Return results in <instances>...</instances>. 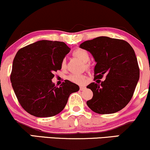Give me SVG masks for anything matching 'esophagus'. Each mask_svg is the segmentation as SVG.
Returning a JSON list of instances; mask_svg holds the SVG:
<instances>
[{
    "label": "esophagus",
    "instance_id": "obj_1",
    "mask_svg": "<svg viewBox=\"0 0 150 150\" xmlns=\"http://www.w3.org/2000/svg\"><path fill=\"white\" fill-rule=\"evenodd\" d=\"M85 88H86V87H85V86H80V87H79V90H80V91H84Z\"/></svg>",
    "mask_w": 150,
    "mask_h": 150
}]
</instances>
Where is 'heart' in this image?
<instances>
[{"instance_id":"1","label":"heart","mask_w":150,"mask_h":150,"mask_svg":"<svg viewBox=\"0 0 150 150\" xmlns=\"http://www.w3.org/2000/svg\"><path fill=\"white\" fill-rule=\"evenodd\" d=\"M73 55L76 57L80 59L83 63H84V68L87 70L91 69V65L88 62L90 60V54L88 52L83 48H77L76 50L73 51ZM66 67V60L65 58H64L61 62V68L62 69H64ZM68 79L72 82L75 83L77 84H83L86 81V77L84 75L82 74H76L73 73L69 75Z\"/></svg>"}]
</instances>
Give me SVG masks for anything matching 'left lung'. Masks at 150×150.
I'll list each match as a JSON object with an SVG mask.
<instances>
[{
    "instance_id": "8db88e82",
    "label": "left lung",
    "mask_w": 150,
    "mask_h": 150,
    "mask_svg": "<svg viewBox=\"0 0 150 150\" xmlns=\"http://www.w3.org/2000/svg\"><path fill=\"white\" fill-rule=\"evenodd\" d=\"M92 54L96 62L94 80L87 86L93 91L92 99L86 102L94 112L109 114L120 111L133 96L140 69L134 49L122 39L99 37L79 45ZM105 75L106 79H99Z\"/></svg>"
}]
</instances>
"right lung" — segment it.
I'll use <instances>...</instances> for the list:
<instances>
[{
  "label": "right lung",
  "instance_id": "add662e5",
  "mask_svg": "<svg viewBox=\"0 0 150 150\" xmlns=\"http://www.w3.org/2000/svg\"><path fill=\"white\" fill-rule=\"evenodd\" d=\"M71 48L62 41H39L21 48L12 64L10 80L18 102L36 117L54 116L64 109L78 85L65 80L59 87L52 81L54 72Z\"/></svg>",
  "mask_w": 150,
  "mask_h": 150
}]
</instances>
